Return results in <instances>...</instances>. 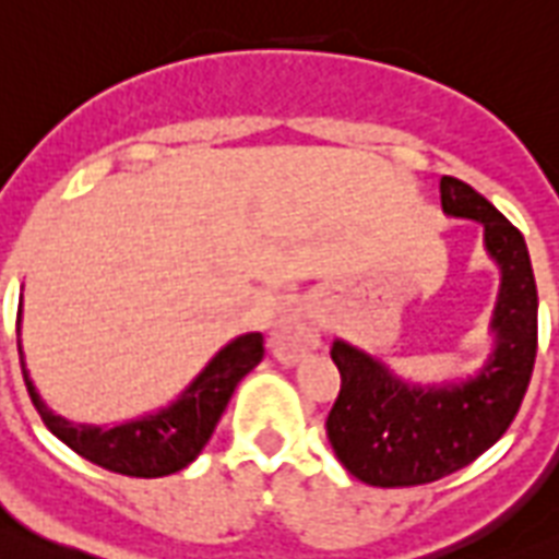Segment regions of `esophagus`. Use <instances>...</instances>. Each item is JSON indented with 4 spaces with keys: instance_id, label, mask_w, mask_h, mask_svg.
<instances>
[{
    "instance_id": "obj_1",
    "label": "esophagus",
    "mask_w": 559,
    "mask_h": 559,
    "mask_svg": "<svg viewBox=\"0 0 559 559\" xmlns=\"http://www.w3.org/2000/svg\"><path fill=\"white\" fill-rule=\"evenodd\" d=\"M270 342L281 362H298L319 345V319L310 307L289 305L272 328Z\"/></svg>"
}]
</instances>
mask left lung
<instances>
[{
    "mask_svg": "<svg viewBox=\"0 0 559 559\" xmlns=\"http://www.w3.org/2000/svg\"><path fill=\"white\" fill-rule=\"evenodd\" d=\"M441 205L450 217L481 223L487 254L502 270L490 322L496 345L476 377L424 389L348 342H333L342 385L328 438L350 476L371 487L429 485L490 450L520 412L537 359V281L522 231L455 177L441 179Z\"/></svg>",
    "mask_w": 559,
    "mask_h": 559,
    "instance_id": "obj_1",
    "label": "left lung"
}]
</instances>
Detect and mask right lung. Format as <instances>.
I'll use <instances>...</instances> for the list:
<instances>
[{
	"instance_id": "add662e5",
	"label": "right lung",
	"mask_w": 559,
	"mask_h": 559,
	"mask_svg": "<svg viewBox=\"0 0 559 559\" xmlns=\"http://www.w3.org/2000/svg\"><path fill=\"white\" fill-rule=\"evenodd\" d=\"M261 359V333L237 336L219 350L217 357L211 359L209 366L202 368L200 377L179 394L177 403H170L168 408H162L156 415L112 426V429L74 426L63 417L51 415L46 403L39 400L34 382L28 380L25 362H22V377H25L31 403L43 417V424L69 450H74L81 459L92 461V464H98V467L109 469V473H121V476L133 478H159L188 467L200 455L202 447L209 443L211 432H214V426H217L219 415L226 412L237 382L243 380Z\"/></svg>"
}]
</instances>
